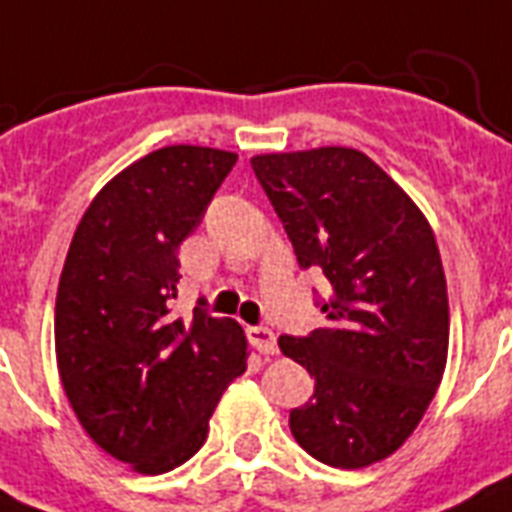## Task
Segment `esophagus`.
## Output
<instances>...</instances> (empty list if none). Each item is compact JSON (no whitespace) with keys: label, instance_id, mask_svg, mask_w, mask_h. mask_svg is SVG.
<instances>
[{"label":"esophagus","instance_id":"esophagus-1","mask_svg":"<svg viewBox=\"0 0 512 512\" xmlns=\"http://www.w3.org/2000/svg\"><path fill=\"white\" fill-rule=\"evenodd\" d=\"M249 342H252L255 350H260V353H276V350H279V345H276V335H273L271 329H265V327L249 329Z\"/></svg>","mask_w":512,"mask_h":512}]
</instances>
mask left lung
<instances>
[{"label": "left lung", "mask_w": 512, "mask_h": 512, "mask_svg": "<svg viewBox=\"0 0 512 512\" xmlns=\"http://www.w3.org/2000/svg\"><path fill=\"white\" fill-rule=\"evenodd\" d=\"M300 268L327 276V324L279 348L311 377L292 436L324 465L356 470L412 436L449 353V297L436 236L412 196L356 148L249 159Z\"/></svg>", "instance_id": "obj_1"}]
</instances>
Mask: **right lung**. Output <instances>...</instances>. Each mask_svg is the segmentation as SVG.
Returning a JSON list of instances; mask_svg holds the SVG:
<instances>
[{"mask_svg": "<svg viewBox=\"0 0 512 512\" xmlns=\"http://www.w3.org/2000/svg\"><path fill=\"white\" fill-rule=\"evenodd\" d=\"M236 154L167 146L111 177L76 225L55 297V356L87 436L135 473L159 476L199 452L209 417L247 369L233 319H175L177 247Z\"/></svg>", "mask_w": 512, "mask_h": 512, "instance_id": "add662e5", "label": "right lung"}]
</instances>
